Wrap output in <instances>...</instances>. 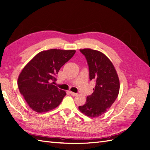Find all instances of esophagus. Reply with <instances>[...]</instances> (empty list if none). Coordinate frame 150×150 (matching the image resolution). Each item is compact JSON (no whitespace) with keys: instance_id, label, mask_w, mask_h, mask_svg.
I'll use <instances>...</instances> for the list:
<instances>
[{"instance_id":"obj_1","label":"esophagus","mask_w":150,"mask_h":150,"mask_svg":"<svg viewBox=\"0 0 150 150\" xmlns=\"http://www.w3.org/2000/svg\"><path fill=\"white\" fill-rule=\"evenodd\" d=\"M69 93L72 95V96H76V95H78V94L76 93H73V92H71V91H70Z\"/></svg>"}]
</instances>
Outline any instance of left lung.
I'll use <instances>...</instances> for the list:
<instances>
[{
    "mask_svg": "<svg viewBox=\"0 0 150 150\" xmlns=\"http://www.w3.org/2000/svg\"><path fill=\"white\" fill-rule=\"evenodd\" d=\"M80 52L87 61L89 79L94 81L96 86L79 110L90 117H96L105 113L115 101L119 94L120 81L114 66L104 54L91 49H80Z\"/></svg>",
    "mask_w": 150,
    "mask_h": 150,
    "instance_id": "left-lung-1",
    "label": "left lung"
}]
</instances>
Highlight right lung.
<instances>
[{
  "instance_id": "obj_1",
  "label": "right lung",
  "mask_w": 150,
  "mask_h": 150,
  "mask_svg": "<svg viewBox=\"0 0 150 150\" xmlns=\"http://www.w3.org/2000/svg\"><path fill=\"white\" fill-rule=\"evenodd\" d=\"M75 52V50L44 51L24 67L18 78V87L33 111L45 112L59 105L66 93L53 83L57 80L56 76L61 67Z\"/></svg>"
}]
</instances>
